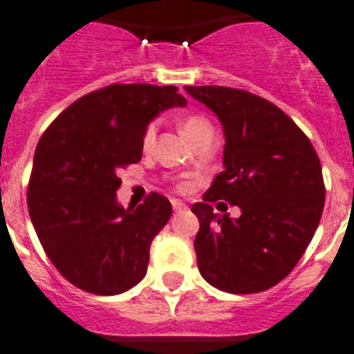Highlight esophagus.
<instances>
[{"label": "esophagus", "mask_w": 354, "mask_h": 354, "mask_svg": "<svg viewBox=\"0 0 354 354\" xmlns=\"http://www.w3.org/2000/svg\"><path fill=\"white\" fill-rule=\"evenodd\" d=\"M173 208L174 212H181V210H187V205L185 203L178 201V199H173Z\"/></svg>", "instance_id": "34e87169"}]
</instances>
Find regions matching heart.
<instances>
[{"mask_svg": "<svg viewBox=\"0 0 354 354\" xmlns=\"http://www.w3.org/2000/svg\"><path fill=\"white\" fill-rule=\"evenodd\" d=\"M180 128H181V133L185 135L190 142H194L198 137H201V135L207 133V131H214L210 121L201 118V115H189V118H185L183 121H181ZM155 135H156V126L155 124L147 126L146 133H144V147L151 146L153 140H155Z\"/></svg>", "mask_w": 354, "mask_h": 354, "instance_id": "obj_1", "label": "heart"}]
</instances>
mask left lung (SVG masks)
Segmentation results:
<instances>
[{"label": "left lung", "instance_id": "left-lung-1", "mask_svg": "<svg viewBox=\"0 0 354 354\" xmlns=\"http://www.w3.org/2000/svg\"><path fill=\"white\" fill-rule=\"evenodd\" d=\"M185 91L224 131V171L192 207L199 272L230 294L267 290L296 267L321 221L326 190L317 153L296 122L263 97L214 85ZM217 198L241 207V217L214 214Z\"/></svg>", "mask_w": 354, "mask_h": 354}]
</instances>
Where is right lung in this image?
Returning a JSON list of instances; mask_svg holds the SVG:
<instances>
[{
	"mask_svg": "<svg viewBox=\"0 0 354 354\" xmlns=\"http://www.w3.org/2000/svg\"><path fill=\"white\" fill-rule=\"evenodd\" d=\"M185 104L174 85H110L67 106L37 144L30 217L49 260L82 290L115 296L146 276L151 242L173 207L153 192L124 208L118 174L142 158L149 122Z\"/></svg>",
	"mask_w": 354,
	"mask_h": 354,
	"instance_id": "1",
	"label": "right lung"
}]
</instances>
